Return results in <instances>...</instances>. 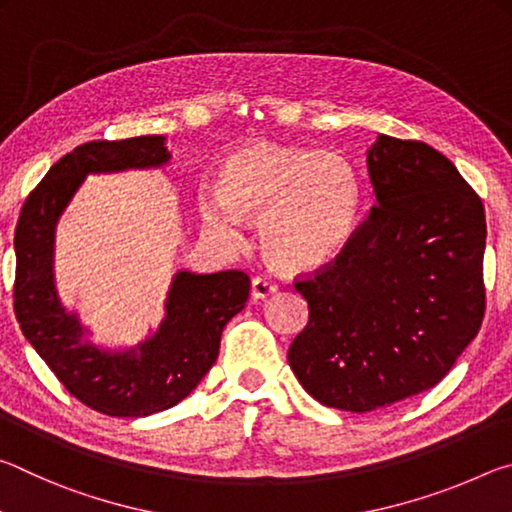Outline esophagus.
<instances>
[{
  "instance_id": "obj_1",
  "label": "esophagus",
  "mask_w": 512,
  "mask_h": 512,
  "mask_svg": "<svg viewBox=\"0 0 512 512\" xmlns=\"http://www.w3.org/2000/svg\"><path fill=\"white\" fill-rule=\"evenodd\" d=\"M250 289H253L255 298H268L271 293L277 291V282L271 280L268 275H255L253 284H250Z\"/></svg>"
}]
</instances>
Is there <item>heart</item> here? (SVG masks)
I'll return each mask as SVG.
<instances>
[{"instance_id": "heart-1", "label": "heart", "mask_w": 512, "mask_h": 512, "mask_svg": "<svg viewBox=\"0 0 512 512\" xmlns=\"http://www.w3.org/2000/svg\"><path fill=\"white\" fill-rule=\"evenodd\" d=\"M359 210V178L339 153L257 142L223 160L216 192L201 201L205 223L241 239V216L259 219L266 257L311 271L341 253Z\"/></svg>"}]
</instances>
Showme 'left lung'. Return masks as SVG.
Instances as JSON below:
<instances>
[{
    "label": "left lung",
    "mask_w": 512,
    "mask_h": 512,
    "mask_svg": "<svg viewBox=\"0 0 512 512\" xmlns=\"http://www.w3.org/2000/svg\"><path fill=\"white\" fill-rule=\"evenodd\" d=\"M377 205L332 262L293 287L309 320L289 366L323 406L370 413L429 391L479 334L485 212L443 153L379 135Z\"/></svg>",
    "instance_id": "obj_1"
}]
</instances>
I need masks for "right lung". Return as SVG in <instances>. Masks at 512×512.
<instances>
[{"mask_svg":"<svg viewBox=\"0 0 512 512\" xmlns=\"http://www.w3.org/2000/svg\"><path fill=\"white\" fill-rule=\"evenodd\" d=\"M167 160L160 135L76 146L27 196L15 228L13 307L22 334L76 400L112 418H144L185 400L214 366L223 327L244 309L250 291L241 271H183L171 284L167 318L140 348L112 354L81 341L83 327L60 307L51 273L58 216L88 173Z\"/></svg>","mask_w":512,"mask_h":512,"instance_id":"right-lung-1","label":"right lung"}]
</instances>
